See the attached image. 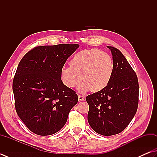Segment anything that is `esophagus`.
Instances as JSON below:
<instances>
[{
  "mask_svg": "<svg viewBox=\"0 0 157 157\" xmlns=\"http://www.w3.org/2000/svg\"><path fill=\"white\" fill-rule=\"evenodd\" d=\"M78 101H82V100H85V97L82 95H80L78 94Z\"/></svg>",
  "mask_w": 157,
  "mask_h": 157,
  "instance_id": "obj_1",
  "label": "esophagus"
}]
</instances>
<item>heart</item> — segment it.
<instances>
[{
	"label": "heart",
	"mask_w": 157,
	"mask_h": 157,
	"mask_svg": "<svg viewBox=\"0 0 157 157\" xmlns=\"http://www.w3.org/2000/svg\"><path fill=\"white\" fill-rule=\"evenodd\" d=\"M70 66L61 70V81L67 87L72 88L83 79L81 91H101L109 83L114 70L112 57L98 49L83 50L76 53L70 60Z\"/></svg>",
	"instance_id": "heart-1"
}]
</instances>
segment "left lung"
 <instances>
[{
	"label": "left lung",
	"mask_w": 157,
	"mask_h": 157,
	"mask_svg": "<svg viewBox=\"0 0 157 157\" xmlns=\"http://www.w3.org/2000/svg\"><path fill=\"white\" fill-rule=\"evenodd\" d=\"M113 55V74L107 86L88 95V122L97 133L111 136L120 133L129 124L139 102L137 76L119 50L107 46Z\"/></svg>",
	"instance_id": "1"
}]
</instances>
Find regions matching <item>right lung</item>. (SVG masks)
<instances>
[{
  "mask_svg": "<svg viewBox=\"0 0 157 157\" xmlns=\"http://www.w3.org/2000/svg\"><path fill=\"white\" fill-rule=\"evenodd\" d=\"M78 47L66 44L36 46L20 61L13 80L15 108L35 134L46 136L58 132L78 102L76 91L62 82L60 72Z\"/></svg>",
  "mask_w": 157,
  "mask_h": 157,
  "instance_id": "1",
  "label": "right lung"
}]
</instances>
